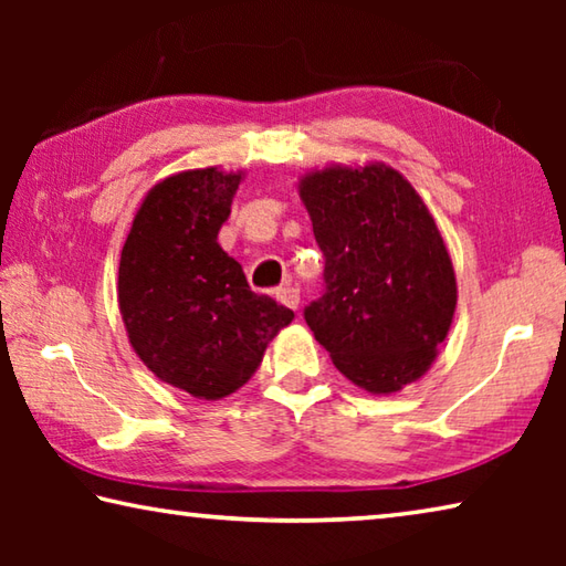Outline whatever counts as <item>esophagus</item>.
Returning a JSON list of instances; mask_svg holds the SVG:
<instances>
[{"label":"esophagus","instance_id":"1","mask_svg":"<svg viewBox=\"0 0 566 566\" xmlns=\"http://www.w3.org/2000/svg\"><path fill=\"white\" fill-rule=\"evenodd\" d=\"M276 300L290 306V310H296L300 306V290L296 286H282V290H276Z\"/></svg>","mask_w":566,"mask_h":566}]
</instances>
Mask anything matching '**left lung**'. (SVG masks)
<instances>
[{"instance_id": "obj_1", "label": "left lung", "mask_w": 566, "mask_h": 566, "mask_svg": "<svg viewBox=\"0 0 566 566\" xmlns=\"http://www.w3.org/2000/svg\"><path fill=\"white\" fill-rule=\"evenodd\" d=\"M300 195L324 254V292L304 322L354 385L399 391L434 361L457 306L432 214L385 165L312 171Z\"/></svg>"}]
</instances>
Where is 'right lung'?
Here are the masks:
<instances>
[{
    "instance_id": "1",
    "label": "right lung",
    "mask_w": 566,
    "mask_h": 566,
    "mask_svg": "<svg viewBox=\"0 0 566 566\" xmlns=\"http://www.w3.org/2000/svg\"><path fill=\"white\" fill-rule=\"evenodd\" d=\"M242 175L179 171L149 191L119 260V312L155 375L199 399H222L254 375L294 312L249 290L217 244Z\"/></svg>"
}]
</instances>
